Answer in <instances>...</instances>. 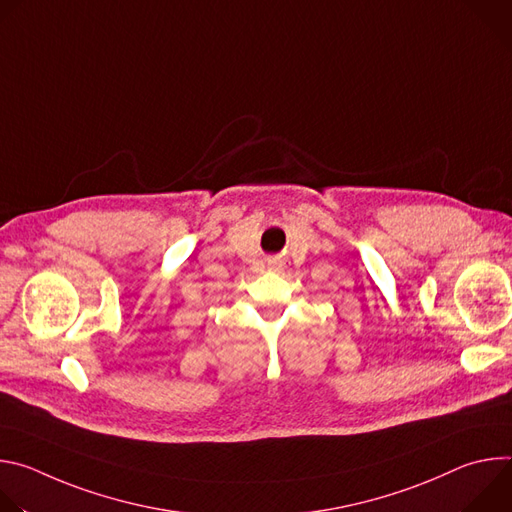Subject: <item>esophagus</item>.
<instances>
[{
  "instance_id": "obj_1",
  "label": "esophagus",
  "mask_w": 512,
  "mask_h": 512,
  "mask_svg": "<svg viewBox=\"0 0 512 512\" xmlns=\"http://www.w3.org/2000/svg\"><path fill=\"white\" fill-rule=\"evenodd\" d=\"M267 267H269V269H273V271H279V269H283V263H281V261H277V259H269Z\"/></svg>"
}]
</instances>
